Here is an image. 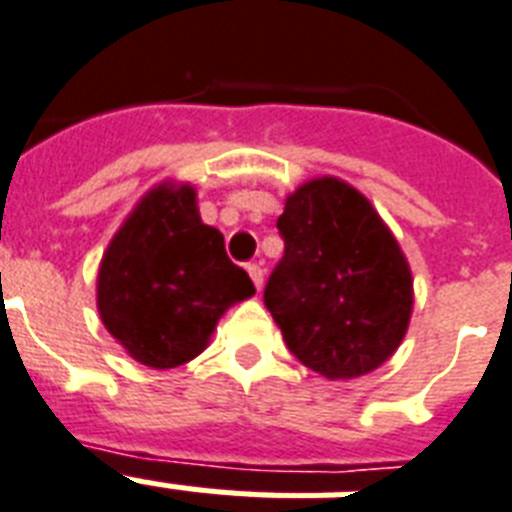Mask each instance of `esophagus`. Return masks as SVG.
Returning a JSON list of instances; mask_svg holds the SVG:
<instances>
[{
	"label": "esophagus",
	"mask_w": 512,
	"mask_h": 512,
	"mask_svg": "<svg viewBox=\"0 0 512 512\" xmlns=\"http://www.w3.org/2000/svg\"><path fill=\"white\" fill-rule=\"evenodd\" d=\"M247 273H249V278H252V283H255V289L260 291L263 289V283H265V273H263V268H260V265H247Z\"/></svg>",
	"instance_id": "obj_1"
}]
</instances>
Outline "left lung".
Here are the masks:
<instances>
[{"mask_svg":"<svg viewBox=\"0 0 512 512\" xmlns=\"http://www.w3.org/2000/svg\"><path fill=\"white\" fill-rule=\"evenodd\" d=\"M286 249L265 307L291 354L328 380L375 372L398 351L414 309V278L375 205L338 176L286 197Z\"/></svg>","mask_w":512,"mask_h":512,"instance_id":"left-lung-1","label":"left lung"}]
</instances>
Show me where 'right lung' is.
<instances>
[{
    "label": "right lung",
    "instance_id": "right-lung-1",
    "mask_svg": "<svg viewBox=\"0 0 512 512\" xmlns=\"http://www.w3.org/2000/svg\"><path fill=\"white\" fill-rule=\"evenodd\" d=\"M255 286L200 218L190 182L140 197L98 265L96 304L111 338L135 362L171 369L203 354L218 320Z\"/></svg>",
    "mask_w": 512,
    "mask_h": 512
}]
</instances>
